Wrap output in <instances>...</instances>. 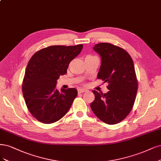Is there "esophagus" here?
<instances>
[{"label": "esophagus", "mask_w": 161, "mask_h": 161, "mask_svg": "<svg viewBox=\"0 0 161 161\" xmlns=\"http://www.w3.org/2000/svg\"><path fill=\"white\" fill-rule=\"evenodd\" d=\"M86 91H87L85 90V89H81V88H79V89H78V92L79 93H83V92H85Z\"/></svg>", "instance_id": "esophagus-1"}]
</instances>
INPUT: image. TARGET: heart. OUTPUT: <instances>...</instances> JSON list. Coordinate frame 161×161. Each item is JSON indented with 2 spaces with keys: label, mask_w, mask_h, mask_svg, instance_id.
I'll list each match as a JSON object with an SVG mask.
<instances>
[{
  "label": "heart",
  "mask_w": 161,
  "mask_h": 161,
  "mask_svg": "<svg viewBox=\"0 0 161 161\" xmlns=\"http://www.w3.org/2000/svg\"><path fill=\"white\" fill-rule=\"evenodd\" d=\"M92 57V56H91V55H88V56L86 57V58H87V57Z\"/></svg>",
  "instance_id": "1"
}]
</instances>
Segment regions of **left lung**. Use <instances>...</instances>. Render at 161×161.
Returning <instances> with one entry per match:
<instances>
[{
	"mask_svg": "<svg viewBox=\"0 0 161 161\" xmlns=\"http://www.w3.org/2000/svg\"><path fill=\"white\" fill-rule=\"evenodd\" d=\"M93 49L101 57L97 78L108 83L109 91H92L95 98L91 108L104 123L117 124L130 113L135 101L138 82L134 63L125 50L113 44L100 42Z\"/></svg>",
	"mask_w": 161,
	"mask_h": 161,
	"instance_id": "8db88e82",
	"label": "left lung"
}]
</instances>
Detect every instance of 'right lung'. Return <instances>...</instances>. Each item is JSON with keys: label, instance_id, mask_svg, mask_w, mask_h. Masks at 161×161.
I'll return each mask as SVG.
<instances>
[{"label": "right lung", "instance_id": "right-lung-1", "mask_svg": "<svg viewBox=\"0 0 161 161\" xmlns=\"http://www.w3.org/2000/svg\"><path fill=\"white\" fill-rule=\"evenodd\" d=\"M76 46H51L35 53L27 64L23 94L29 112L38 121L51 124L66 114L77 95L75 88H56L60 75L67 73L69 63L82 49Z\"/></svg>", "mask_w": 161, "mask_h": 161}]
</instances>
